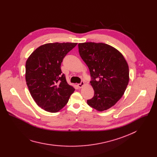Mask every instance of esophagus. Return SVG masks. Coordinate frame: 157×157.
<instances>
[{
    "mask_svg": "<svg viewBox=\"0 0 157 157\" xmlns=\"http://www.w3.org/2000/svg\"><path fill=\"white\" fill-rule=\"evenodd\" d=\"M84 84H85L84 82V81H81V83H79V84H78V86L79 88H81V87H82Z\"/></svg>",
    "mask_w": 157,
    "mask_h": 157,
    "instance_id": "esophagus-1",
    "label": "esophagus"
}]
</instances>
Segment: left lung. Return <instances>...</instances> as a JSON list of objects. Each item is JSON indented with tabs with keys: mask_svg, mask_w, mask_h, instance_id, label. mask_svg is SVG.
Returning a JSON list of instances; mask_svg holds the SVG:
<instances>
[{
	"mask_svg": "<svg viewBox=\"0 0 157 157\" xmlns=\"http://www.w3.org/2000/svg\"><path fill=\"white\" fill-rule=\"evenodd\" d=\"M79 53L89 68L94 96L87 104L98 111L114 105L125 93L129 81L128 66L116 48L103 43L78 44Z\"/></svg>",
	"mask_w": 157,
	"mask_h": 157,
	"instance_id": "left-lung-1",
	"label": "left lung"
}]
</instances>
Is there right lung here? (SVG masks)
Wrapping results in <instances>:
<instances>
[{"instance_id":"1","label":"right lung","mask_w":157,"mask_h":157,"mask_svg":"<svg viewBox=\"0 0 157 157\" xmlns=\"http://www.w3.org/2000/svg\"><path fill=\"white\" fill-rule=\"evenodd\" d=\"M77 43H50L38 47L28 58L25 79L36 104L47 112L57 113L68 103L75 89L62 74L64 57Z\"/></svg>"}]
</instances>
